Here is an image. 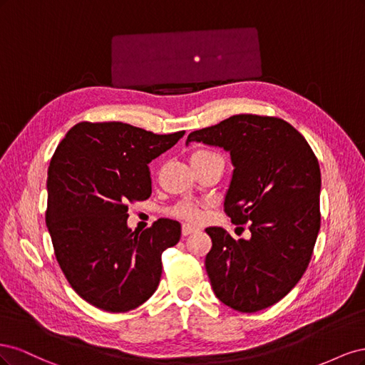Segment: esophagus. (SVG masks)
<instances>
[{
  "label": "esophagus",
  "mask_w": 365,
  "mask_h": 365,
  "mask_svg": "<svg viewBox=\"0 0 365 365\" xmlns=\"http://www.w3.org/2000/svg\"><path fill=\"white\" fill-rule=\"evenodd\" d=\"M200 228L195 227V225H190V224H182V236H189L192 233H195V231H197Z\"/></svg>",
  "instance_id": "obj_1"
}]
</instances>
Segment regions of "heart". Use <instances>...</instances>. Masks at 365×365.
Instances as JSON below:
<instances>
[{"label":"heart","mask_w":365,"mask_h":365,"mask_svg":"<svg viewBox=\"0 0 365 365\" xmlns=\"http://www.w3.org/2000/svg\"><path fill=\"white\" fill-rule=\"evenodd\" d=\"M212 157H217L212 152H207V150H197L192 155V163L193 161H201V160H207V158H212ZM172 213L176 217H181V219H187V220H200L202 216V212L200 208L193 204L189 202H184V204H178L173 210Z\"/></svg>","instance_id":"1"}]
</instances>
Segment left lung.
Masks as SVG:
<instances>
[{"label":"left lung","instance_id":"obj_1","mask_svg":"<svg viewBox=\"0 0 365 365\" xmlns=\"http://www.w3.org/2000/svg\"><path fill=\"white\" fill-rule=\"evenodd\" d=\"M230 153L233 173L224 197L231 222L250 220V239L207 228L213 247L205 269L215 295L239 312H257L288 294L302 279L319 231L322 173L304 137L288 121L233 115L195 130L189 143Z\"/></svg>","mask_w":365,"mask_h":365}]
</instances>
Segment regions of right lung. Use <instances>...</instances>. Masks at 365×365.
I'll return each instance as SVG.
<instances>
[{
	"label": "right lung",
	"mask_w": 365,
	"mask_h": 365,
	"mask_svg": "<svg viewBox=\"0 0 365 365\" xmlns=\"http://www.w3.org/2000/svg\"><path fill=\"white\" fill-rule=\"evenodd\" d=\"M184 134L82 121L59 143L48 168L46 222L59 267L85 302L128 312L157 291L161 254L178 244L181 224L163 217L132 231L128 202L148 200V164Z\"/></svg>",
	"instance_id": "right-lung-1"
}]
</instances>
